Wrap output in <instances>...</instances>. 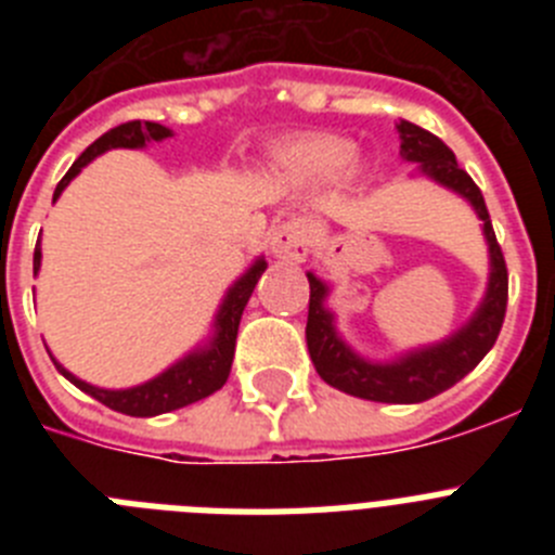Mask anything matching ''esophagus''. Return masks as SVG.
Returning a JSON list of instances; mask_svg holds the SVG:
<instances>
[{
	"label": "esophagus",
	"instance_id": "34e87169",
	"mask_svg": "<svg viewBox=\"0 0 555 555\" xmlns=\"http://www.w3.org/2000/svg\"><path fill=\"white\" fill-rule=\"evenodd\" d=\"M269 247L278 258L286 261H306L308 249H311V228L306 219H288L278 224L269 235Z\"/></svg>",
	"mask_w": 555,
	"mask_h": 555
}]
</instances>
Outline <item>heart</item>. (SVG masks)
<instances>
[{"mask_svg": "<svg viewBox=\"0 0 555 555\" xmlns=\"http://www.w3.org/2000/svg\"><path fill=\"white\" fill-rule=\"evenodd\" d=\"M352 160H356V144L338 135H311L286 152L288 169L317 183L341 178Z\"/></svg>", "mask_w": 555, "mask_h": 555, "instance_id": "1", "label": "heart"}]
</instances>
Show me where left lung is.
Masks as SVG:
<instances>
[{
  "mask_svg": "<svg viewBox=\"0 0 555 555\" xmlns=\"http://www.w3.org/2000/svg\"><path fill=\"white\" fill-rule=\"evenodd\" d=\"M397 132H400V155L416 164V171H423L425 178L461 194L483 222L489 263H492L487 297L478 306V311L473 313V320L450 338H444L439 345L405 352L395 361L377 364V361H366L358 352H352L341 341V336L336 333L333 313L325 308L327 283H322L313 272H308L311 300H308L306 341L313 366H317L322 380L333 389L361 397V400H375V403H423V400H430V397L442 395L444 389L459 384L461 377L469 375L480 364V358L494 347L503 320H506L508 269L503 249L494 238L483 194H480V189L473 183L467 171L461 169L453 150L442 139H436L434 132L411 125L405 119H400Z\"/></svg>",
  "mask_w": 555,
  "mask_h": 555,
  "instance_id": "obj_1",
  "label": "left lung"
}]
</instances>
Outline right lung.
Returning <instances> with one entry per match:
<instances>
[{"label": "right lung", "mask_w": 555, "mask_h": 555, "mask_svg": "<svg viewBox=\"0 0 555 555\" xmlns=\"http://www.w3.org/2000/svg\"><path fill=\"white\" fill-rule=\"evenodd\" d=\"M169 127L158 125V121H125V125L113 127V130L100 135V139L88 146L80 158L72 164V169H68L66 175H63L61 183H57L55 197L52 199L61 197L63 189L80 175L82 166L91 164V160H94L96 155H102V152L119 150V146H125V150H141V146H146L150 141H164L169 139ZM38 269H41V238H38L36 244V255H33V272L38 274ZM263 269H267V261L258 258V261L228 288L222 306H219L217 322H214V338H210L208 347L189 352L185 358H180L178 364H171L169 370L160 372V375L152 377V380H146V384L130 386V389H100V386L86 384V380H80V377L72 375L68 370H63L55 358H52V361H55L57 372H61L66 380H72L77 389L91 395L94 400H100L107 409L119 411V414L158 416L166 414V411L197 403L203 397L222 389L224 380H228L235 352V336H238V322H242L244 306H247V300L253 297V288L255 283H258V278L263 274Z\"/></svg>", "instance_id": "1"}]
</instances>
